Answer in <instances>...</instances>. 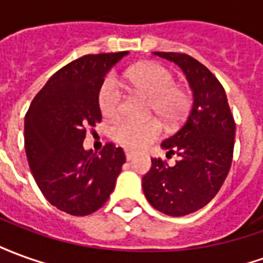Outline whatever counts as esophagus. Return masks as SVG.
I'll return each mask as SVG.
<instances>
[{"label":"esophagus","instance_id":"esophagus-1","mask_svg":"<svg viewBox=\"0 0 263 263\" xmlns=\"http://www.w3.org/2000/svg\"><path fill=\"white\" fill-rule=\"evenodd\" d=\"M125 156H126V160H132L137 158V154H135V152H126Z\"/></svg>","mask_w":263,"mask_h":263}]
</instances>
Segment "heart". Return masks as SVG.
Masks as SVG:
<instances>
[{
  "instance_id": "b5f03b06",
  "label": "heart",
  "mask_w": 263,
  "mask_h": 263,
  "mask_svg": "<svg viewBox=\"0 0 263 263\" xmlns=\"http://www.w3.org/2000/svg\"><path fill=\"white\" fill-rule=\"evenodd\" d=\"M126 81L131 90L151 100V111L165 121L176 122L187 107V94L175 86L171 70L156 62H143L126 71ZM124 92L120 81L109 76L101 84L98 105L105 117H115L121 111ZM158 121L121 120L114 125V138L126 149H142L159 137Z\"/></svg>"
}]
</instances>
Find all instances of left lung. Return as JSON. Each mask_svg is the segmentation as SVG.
<instances>
[{"label": "left lung", "instance_id": "left-lung-1", "mask_svg": "<svg viewBox=\"0 0 263 263\" xmlns=\"http://www.w3.org/2000/svg\"><path fill=\"white\" fill-rule=\"evenodd\" d=\"M154 54L182 69L193 104L180 129L160 143L167 155L179 156L176 165L154 158L142 189L154 209L182 217L209 204L222 186L231 167L235 122L224 88L205 66L189 54Z\"/></svg>", "mask_w": 263, "mask_h": 263}]
</instances>
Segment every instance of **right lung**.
<instances>
[{
	"label": "right lung",
	"instance_id": "obj_1",
	"mask_svg": "<svg viewBox=\"0 0 263 263\" xmlns=\"http://www.w3.org/2000/svg\"><path fill=\"white\" fill-rule=\"evenodd\" d=\"M128 52L86 54L58 70L25 115V151L37 187L49 203L71 215L103 207L125 163L122 148L84 149L87 126L101 121L104 77Z\"/></svg>",
	"mask_w": 263,
	"mask_h": 263
}]
</instances>
